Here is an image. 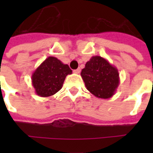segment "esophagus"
I'll return each instance as SVG.
<instances>
[{
  "instance_id": "esophagus-1",
  "label": "esophagus",
  "mask_w": 153,
  "mask_h": 153,
  "mask_svg": "<svg viewBox=\"0 0 153 153\" xmlns=\"http://www.w3.org/2000/svg\"><path fill=\"white\" fill-rule=\"evenodd\" d=\"M80 71H81V69H80V68H78V69H76V70H74V73H75V74H79V73H80Z\"/></svg>"
}]
</instances>
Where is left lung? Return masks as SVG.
<instances>
[{"label": "left lung", "mask_w": 153, "mask_h": 153, "mask_svg": "<svg viewBox=\"0 0 153 153\" xmlns=\"http://www.w3.org/2000/svg\"><path fill=\"white\" fill-rule=\"evenodd\" d=\"M81 76L86 89L98 98H110L120 83L118 70L105 58L95 55L82 70Z\"/></svg>", "instance_id": "obj_1"}]
</instances>
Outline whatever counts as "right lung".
Segmentation results:
<instances>
[{
  "mask_svg": "<svg viewBox=\"0 0 153 153\" xmlns=\"http://www.w3.org/2000/svg\"><path fill=\"white\" fill-rule=\"evenodd\" d=\"M72 74L67 64L57 58L49 56L35 70L32 74V83L35 92L39 97H49L60 91L66 77Z\"/></svg>",
  "mask_w": 153,
  "mask_h": 153,
  "instance_id": "obj_1",
  "label": "right lung"
}]
</instances>
